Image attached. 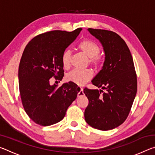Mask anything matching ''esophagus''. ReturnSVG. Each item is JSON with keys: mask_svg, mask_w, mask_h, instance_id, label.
<instances>
[{"mask_svg": "<svg viewBox=\"0 0 155 155\" xmlns=\"http://www.w3.org/2000/svg\"><path fill=\"white\" fill-rule=\"evenodd\" d=\"M77 91H78V94H77V96H78V97L83 96L84 95L83 89L82 87H77Z\"/></svg>", "mask_w": 155, "mask_h": 155, "instance_id": "34e87169", "label": "esophagus"}]
</instances>
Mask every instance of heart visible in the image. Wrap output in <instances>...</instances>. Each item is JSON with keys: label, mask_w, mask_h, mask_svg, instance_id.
Listing matches in <instances>:
<instances>
[{"label": "heart", "mask_w": 155, "mask_h": 155, "mask_svg": "<svg viewBox=\"0 0 155 155\" xmlns=\"http://www.w3.org/2000/svg\"><path fill=\"white\" fill-rule=\"evenodd\" d=\"M77 47L84 54L89 57V64L93 65L96 69L103 65L104 61L103 57L98 54L101 51V48L95 41L86 39L80 41ZM70 57H71V52L68 50H65L62 53L61 63L64 68H68L70 66ZM92 77L93 72L90 69H74L68 73L65 76V79L78 85H83L84 84L88 82Z\"/></svg>", "instance_id": "1"}]
</instances>
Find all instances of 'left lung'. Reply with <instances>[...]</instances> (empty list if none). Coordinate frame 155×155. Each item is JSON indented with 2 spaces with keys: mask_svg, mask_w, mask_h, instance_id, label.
<instances>
[{
  "mask_svg": "<svg viewBox=\"0 0 155 155\" xmlns=\"http://www.w3.org/2000/svg\"><path fill=\"white\" fill-rule=\"evenodd\" d=\"M87 30L101 41L105 54L103 67L91 83L106 91L84 89L89 100L85 120L96 129L111 130L127 118L135 98L137 81L134 63L127 44L117 33L91 28Z\"/></svg>",
  "mask_w": 155,
  "mask_h": 155,
  "instance_id": "obj_1",
  "label": "left lung"
}]
</instances>
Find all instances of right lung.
I'll use <instances>...</instances> for the list:
<instances>
[{"instance_id":"add662e5","label":"right lung","mask_w":155,"mask_h":155,"mask_svg":"<svg viewBox=\"0 0 155 155\" xmlns=\"http://www.w3.org/2000/svg\"><path fill=\"white\" fill-rule=\"evenodd\" d=\"M81 30L41 33L25 47L18 69L20 94L25 111L36 124L50 126L60 122L77 98L76 84L68 82L57 87L50 85V78H63L61 54Z\"/></svg>"}]
</instances>
